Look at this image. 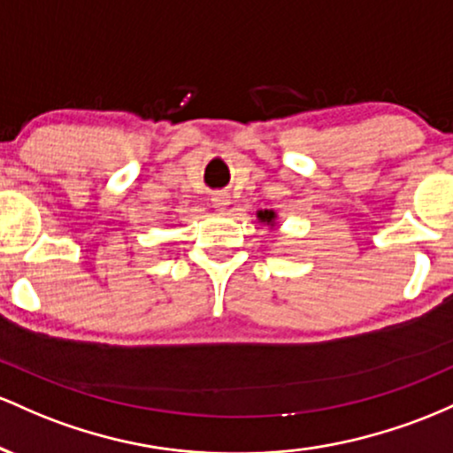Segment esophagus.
I'll return each mask as SVG.
<instances>
[{
	"mask_svg": "<svg viewBox=\"0 0 453 453\" xmlns=\"http://www.w3.org/2000/svg\"><path fill=\"white\" fill-rule=\"evenodd\" d=\"M211 203H213V207H216L218 211H225L228 203H231V196H228L226 192H218V195H213Z\"/></svg>",
	"mask_w": 453,
	"mask_h": 453,
	"instance_id": "34e87169",
	"label": "esophagus"
}]
</instances>
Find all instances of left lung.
<instances>
[{
    "instance_id": "8db88e82",
    "label": "left lung",
    "mask_w": 453,
    "mask_h": 453,
    "mask_svg": "<svg viewBox=\"0 0 453 453\" xmlns=\"http://www.w3.org/2000/svg\"><path fill=\"white\" fill-rule=\"evenodd\" d=\"M258 218H261L263 222H272L273 220V211H258Z\"/></svg>"
}]
</instances>
